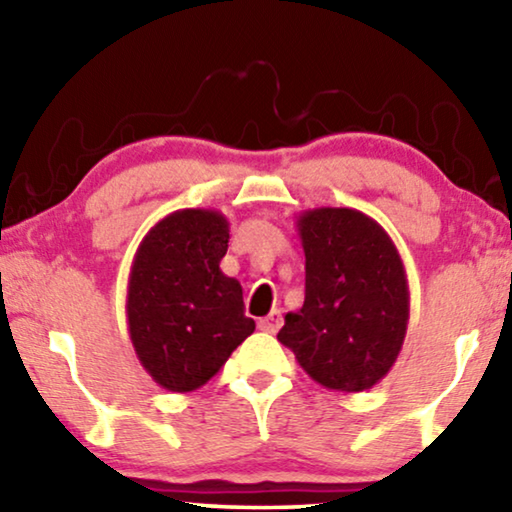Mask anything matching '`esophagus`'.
Here are the masks:
<instances>
[{
	"instance_id": "obj_1",
	"label": "esophagus",
	"mask_w": 512,
	"mask_h": 512,
	"mask_svg": "<svg viewBox=\"0 0 512 512\" xmlns=\"http://www.w3.org/2000/svg\"><path fill=\"white\" fill-rule=\"evenodd\" d=\"M279 326H282V312H277V310H272L268 317L258 319V328L265 333H277Z\"/></svg>"
}]
</instances>
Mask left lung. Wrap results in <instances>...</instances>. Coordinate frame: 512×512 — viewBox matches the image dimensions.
I'll list each match as a JSON object with an SVG mask.
<instances>
[{
  "instance_id": "obj_1",
  "label": "left lung",
  "mask_w": 512,
  "mask_h": 512,
  "mask_svg": "<svg viewBox=\"0 0 512 512\" xmlns=\"http://www.w3.org/2000/svg\"><path fill=\"white\" fill-rule=\"evenodd\" d=\"M305 303L277 340L321 387H375L401 354L410 317L408 277L380 223L359 209L317 207L298 216Z\"/></svg>"
}]
</instances>
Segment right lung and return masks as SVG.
<instances>
[{
  "label": "right lung",
  "instance_id": "add662e5",
  "mask_svg": "<svg viewBox=\"0 0 512 512\" xmlns=\"http://www.w3.org/2000/svg\"><path fill=\"white\" fill-rule=\"evenodd\" d=\"M228 219L216 209H179L139 244L128 277V331L153 382L186 394L219 373L254 333L242 286L219 268Z\"/></svg>",
  "mask_w": 512,
  "mask_h": 512
}]
</instances>
